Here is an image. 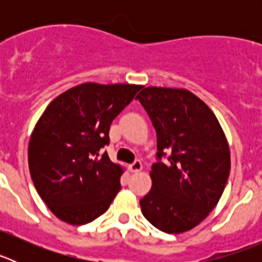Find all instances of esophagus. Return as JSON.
Listing matches in <instances>:
<instances>
[{
  "label": "esophagus",
  "instance_id": "obj_1",
  "mask_svg": "<svg viewBox=\"0 0 262 262\" xmlns=\"http://www.w3.org/2000/svg\"><path fill=\"white\" fill-rule=\"evenodd\" d=\"M142 168L143 166H142V163H140V160H135V161H134V163L129 165V170L134 173L140 172V170H142Z\"/></svg>",
  "mask_w": 262,
  "mask_h": 262
}]
</instances>
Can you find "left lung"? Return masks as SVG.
<instances>
[{
    "label": "left lung",
    "instance_id": "left-lung-1",
    "mask_svg": "<svg viewBox=\"0 0 262 262\" xmlns=\"http://www.w3.org/2000/svg\"><path fill=\"white\" fill-rule=\"evenodd\" d=\"M136 99L156 129L159 160L152 165V189L140 200L142 212L163 232H186L223 194L231 168L227 139L209 106L189 90L149 86Z\"/></svg>",
    "mask_w": 262,
    "mask_h": 262
}]
</instances>
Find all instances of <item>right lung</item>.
I'll use <instances>...</instances> for the list:
<instances>
[{
    "label": "right lung",
    "instance_id": "1",
    "mask_svg": "<svg viewBox=\"0 0 262 262\" xmlns=\"http://www.w3.org/2000/svg\"><path fill=\"white\" fill-rule=\"evenodd\" d=\"M143 86L86 82L47 106L29 144L36 191L66 223L81 226L107 211L120 190L123 169L99 151L108 145L111 122Z\"/></svg>",
    "mask_w": 262,
    "mask_h": 262
}]
</instances>
